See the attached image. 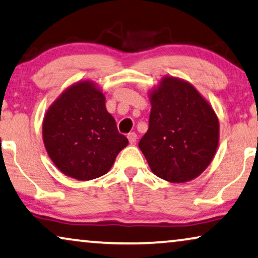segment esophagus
I'll return each instance as SVG.
<instances>
[{"label": "esophagus", "instance_id": "1", "mask_svg": "<svg viewBox=\"0 0 258 258\" xmlns=\"http://www.w3.org/2000/svg\"><path fill=\"white\" fill-rule=\"evenodd\" d=\"M128 140H129L130 144H134L137 140V135L135 133H130V134H128Z\"/></svg>", "mask_w": 258, "mask_h": 258}]
</instances>
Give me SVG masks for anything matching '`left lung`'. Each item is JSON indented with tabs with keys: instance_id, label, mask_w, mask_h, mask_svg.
<instances>
[{
	"instance_id": "1",
	"label": "left lung",
	"mask_w": 258,
	"mask_h": 258,
	"mask_svg": "<svg viewBox=\"0 0 258 258\" xmlns=\"http://www.w3.org/2000/svg\"><path fill=\"white\" fill-rule=\"evenodd\" d=\"M149 129L139 147L155 175L171 183L192 181L216 154L220 122L196 88L178 77H162L148 93Z\"/></svg>"
}]
</instances>
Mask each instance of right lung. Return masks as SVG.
<instances>
[{"mask_svg":"<svg viewBox=\"0 0 258 258\" xmlns=\"http://www.w3.org/2000/svg\"><path fill=\"white\" fill-rule=\"evenodd\" d=\"M42 137L56 168L79 181L107 174L129 143L107 111L103 91L89 80L72 84L52 102L42 123Z\"/></svg>","mask_w":258,"mask_h":258,"instance_id":"obj_1","label":"right lung"}]
</instances>
